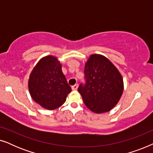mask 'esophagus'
<instances>
[{"label": "esophagus", "instance_id": "34e87169", "mask_svg": "<svg viewBox=\"0 0 153 153\" xmlns=\"http://www.w3.org/2000/svg\"><path fill=\"white\" fill-rule=\"evenodd\" d=\"M77 88H78V84H77V83L72 86V89L73 90V91H76V90H77Z\"/></svg>", "mask_w": 153, "mask_h": 153}]
</instances>
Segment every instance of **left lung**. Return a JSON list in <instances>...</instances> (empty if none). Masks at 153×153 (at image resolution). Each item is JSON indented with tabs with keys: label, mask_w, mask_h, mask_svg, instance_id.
I'll use <instances>...</instances> for the list:
<instances>
[{
	"label": "left lung",
	"mask_w": 153,
	"mask_h": 153,
	"mask_svg": "<svg viewBox=\"0 0 153 153\" xmlns=\"http://www.w3.org/2000/svg\"><path fill=\"white\" fill-rule=\"evenodd\" d=\"M85 84L79 93L90 110L96 114L109 111L118 103L123 92L122 76L105 56L93 54L85 65Z\"/></svg>",
	"instance_id": "1"
}]
</instances>
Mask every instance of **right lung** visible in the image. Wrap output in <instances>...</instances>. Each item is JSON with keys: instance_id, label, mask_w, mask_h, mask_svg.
Instances as JSON below:
<instances>
[{"instance_id": "add662e5", "label": "right lung", "mask_w": 153, "mask_h": 153, "mask_svg": "<svg viewBox=\"0 0 153 153\" xmlns=\"http://www.w3.org/2000/svg\"><path fill=\"white\" fill-rule=\"evenodd\" d=\"M28 89L33 100L49 110L62 105L72 91L62 74L61 64L52 56L42 58L33 69L29 77Z\"/></svg>"}]
</instances>
